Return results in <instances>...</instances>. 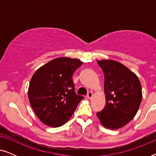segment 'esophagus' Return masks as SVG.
Masks as SVG:
<instances>
[{
	"label": "esophagus",
	"instance_id": "obj_1",
	"mask_svg": "<svg viewBox=\"0 0 156 156\" xmlns=\"http://www.w3.org/2000/svg\"><path fill=\"white\" fill-rule=\"evenodd\" d=\"M87 98H88L89 99H91V98H92V97H93V94H92V92H91V91H89V92L87 94Z\"/></svg>",
	"mask_w": 156,
	"mask_h": 156
}]
</instances>
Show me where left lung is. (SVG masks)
Returning <instances> with one entry per match:
<instances>
[{
	"mask_svg": "<svg viewBox=\"0 0 156 156\" xmlns=\"http://www.w3.org/2000/svg\"><path fill=\"white\" fill-rule=\"evenodd\" d=\"M104 74L106 105L97 113L106 129L115 130L124 126L137 114L142 101L140 80L134 72L117 61L97 60Z\"/></svg>",
	"mask_w": 156,
	"mask_h": 156,
	"instance_id": "1",
	"label": "left lung"
}]
</instances>
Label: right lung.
<instances>
[{
	"mask_svg": "<svg viewBox=\"0 0 156 156\" xmlns=\"http://www.w3.org/2000/svg\"><path fill=\"white\" fill-rule=\"evenodd\" d=\"M82 64L78 59L58 57L33 74L27 94L31 107L44 124L50 127L64 125L84 99L74 92L72 77Z\"/></svg>",
	"mask_w": 156,
	"mask_h": 156,
	"instance_id": "add662e5",
	"label": "right lung"
}]
</instances>
